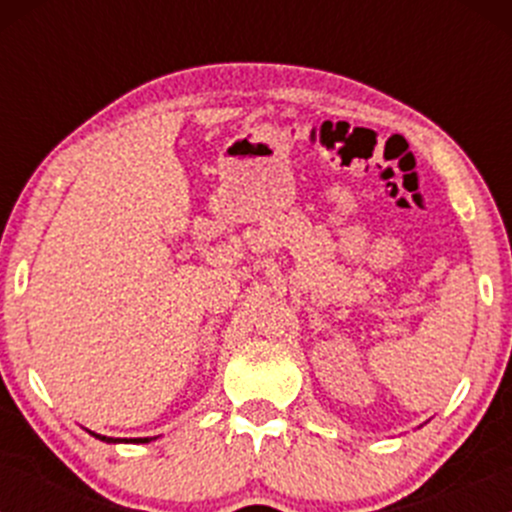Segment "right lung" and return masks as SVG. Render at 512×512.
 I'll return each instance as SVG.
<instances>
[{"instance_id": "right-lung-1", "label": "right lung", "mask_w": 512, "mask_h": 512, "mask_svg": "<svg viewBox=\"0 0 512 512\" xmlns=\"http://www.w3.org/2000/svg\"><path fill=\"white\" fill-rule=\"evenodd\" d=\"M91 436H96L98 441H106V443H151L153 438H111V436H101V433L89 431Z\"/></svg>"}]
</instances>
